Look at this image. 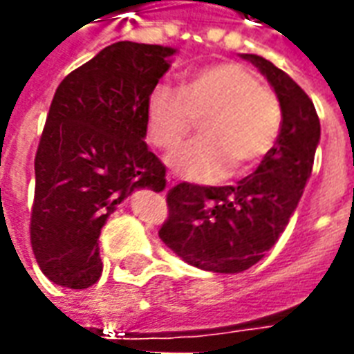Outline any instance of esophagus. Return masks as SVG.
<instances>
[{
  "mask_svg": "<svg viewBox=\"0 0 354 354\" xmlns=\"http://www.w3.org/2000/svg\"><path fill=\"white\" fill-rule=\"evenodd\" d=\"M174 182H176V178L172 176V174H167V184H169V187H172V185H174Z\"/></svg>",
  "mask_w": 354,
  "mask_h": 354,
  "instance_id": "34e87169",
  "label": "esophagus"
}]
</instances>
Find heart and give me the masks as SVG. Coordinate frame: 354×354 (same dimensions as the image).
Instances as JSON below:
<instances>
[{
    "label": "heart",
    "instance_id": "obj_1",
    "mask_svg": "<svg viewBox=\"0 0 354 354\" xmlns=\"http://www.w3.org/2000/svg\"><path fill=\"white\" fill-rule=\"evenodd\" d=\"M201 121V136L169 155V167L193 182H218L256 169L279 140L281 104L245 66L214 62L185 73L180 93L161 83L147 98V138L178 146Z\"/></svg>",
    "mask_w": 354,
    "mask_h": 354
}]
</instances>
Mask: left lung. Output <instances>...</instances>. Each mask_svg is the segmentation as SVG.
<instances>
[{
  "mask_svg": "<svg viewBox=\"0 0 354 354\" xmlns=\"http://www.w3.org/2000/svg\"><path fill=\"white\" fill-rule=\"evenodd\" d=\"M252 62L281 104V134L260 167L235 185L178 184L167 193L169 220L159 237L172 252L212 273H243L266 256L309 182L320 142V121L304 88L258 55Z\"/></svg>",
  "mask_w": 354,
  "mask_h": 354,
  "instance_id": "8db88e82",
  "label": "left lung"
}]
</instances>
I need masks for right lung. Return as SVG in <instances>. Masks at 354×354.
<instances>
[{"label": "right lung", "instance_id": "add662e5", "mask_svg": "<svg viewBox=\"0 0 354 354\" xmlns=\"http://www.w3.org/2000/svg\"><path fill=\"white\" fill-rule=\"evenodd\" d=\"M174 55L117 41L58 85L35 153L30 225L35 260L58 286H93L109 214L136 189H165L167 170L144 142L146 109Z\"/></svg>", "mask_w": 354, "mask_h": 354}]
</instances>
